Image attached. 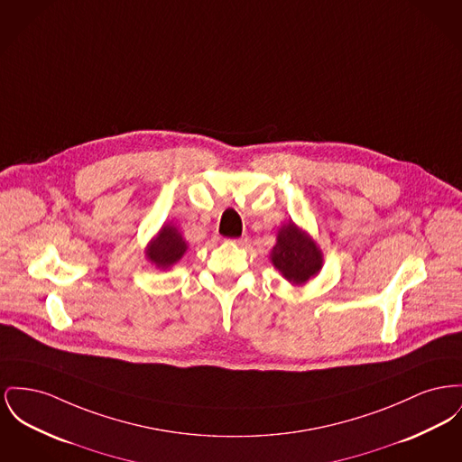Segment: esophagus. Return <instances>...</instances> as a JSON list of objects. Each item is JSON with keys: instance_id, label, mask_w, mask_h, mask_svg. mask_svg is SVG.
<instances>
[{"instance_id": "34e87169", "label": "esophagus", "mask_w": 462, "mask_h": 462, "mask_svg": "<svg viewBox=\"0 0 462 462\" xmlns=\"http://www.w3.org/2000/svg\"><path fill=\"white\" fill-rule=\"evenodd\" d=\"M228 243H232V245H241V247H245V245H249V237L247 236H243V237H239V239H230Z\"/></svg>"}]
</instances>
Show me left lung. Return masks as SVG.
<instances>
[{
  "instance_id": "obj_1",
  "label": "left lung",
  "mask_w": 462,
  "mask_h": 462,
  "mask_svg": "<svg viewBox=\"0 0 462 462\" xmlns=\"http://www.w3.org/2000/svg\"><path fill=\"white\" fill-rule=\"evenodd\" d=\"M271 256L273 267L295 284H301L309 277L316 275L323 263L318 245L309 239L307 234L300 232L293 223L281 226L277 245H273Z\"/></svg>"
}]
</instances>
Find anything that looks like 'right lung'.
I'll list each match as a JSON object with an SVG mask.
<instances>
[{
    "label": "right lung",
    "instance_id": "1",
    "mask_svg": "<svg viewBox=\"0 0 462 462\" xmlns=\"http://www.w3.org/2000/svg\"><path fill=\"white\" fill-rule=\"evenodd\" d=\"M185 251H187V243L183 241L181 234L174 226L165 225L159 237L150 245L148 258L157 267L167 269L172 263H176L185 254Z\"/></svg>",
    "mask_w": 462,
    "mask_h": 462
}]
</instances>
